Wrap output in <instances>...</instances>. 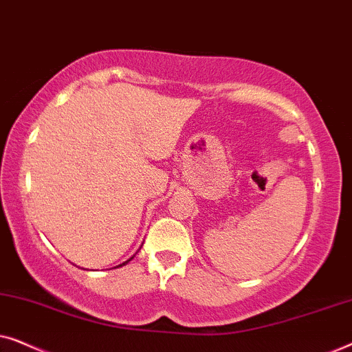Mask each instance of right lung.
<instances>
[{"mask_svg": "<svg viewBox=\"0 0 352 352\" xmlns=\"http://www.w3.org/2000/svg\"><path fill=\"white\" fill-rule=\"evenodd\" d=\"M131 259H133V258H129V259H128V261H131ZM128 261H124V263H123V264H120V266H124V264H126V263H128Z\"/></svg>", "mask_w": 352, "mask_h": 352, "instance_id": "add662e5", "label": "right lung"}]
</instances>
